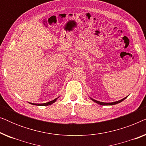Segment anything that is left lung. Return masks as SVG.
Here are the masks:
<instances>
[{
    "label": "left lung",
    "mask_w": 146,
    "mask_h": 146,
    "mask_svg": "<svg viewBox=\"0 0 146 146\" xmlns=\"http://www.w3.org/2000/svg\"><path fill=\"white\" fill-rule=\"evenodd\" d=\"M127 96L123 98V99L120 100H118V101H116V102H109V103H108V102H102L96 100L92 98H90H90L92 101L94 102L97 103L98 104H100V105H102V106H112V105H115V104H119V103L121 102L124 100H125V98H127Z\"/></svg>",
    "instance_id": "obj_1"
}]
</instances>
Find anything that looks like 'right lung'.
Here are the masks:
<instances>
[{
	"mask_svg": "<svg viewBox=\"0 0 146 146\" xmlns=\"http://www.w3.org/2000/svg\"><path fill=\"white\" fill-rule=\"evenodd\" d=\"M59 97L56 98H55L54 100H53L52 101H50L48 102H46V103H44V104H35V103H31V102H29V104H33V105H35V106H48V105H51L53 103H54L55 102H56L57 99Z\"/></svg>",
	"mask_w": 146,
	"mask_h": 146,
	"instance_id": "right-lung-1",
	"label": "right lung"
}]
</instances>
